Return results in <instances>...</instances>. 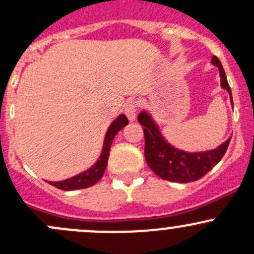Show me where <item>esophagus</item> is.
<instances>
[{"instance_id": "1", "label": "esophagus", "mask_w": 254, "mask_h": 254, "mask_svg": "<svg viewBox=\"0 0 254 254\" xmlns=\"http://www.w3.org/2000/svg\"><path fill=\"white\" fill-rule=\"evenodd\" d=\"M138 110V104L136 101H130L125 106V114L130 122H133L136 119V113Z\"/></svg>"}]
</instances>
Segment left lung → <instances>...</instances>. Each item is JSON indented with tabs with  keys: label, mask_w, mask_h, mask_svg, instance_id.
<instances>
[{
	"label": "left lung",
	"mask_w": 254,
	"mask_h": 254,
	"mask_svg": "<svg viewBox=\"0 0 254 254\" xmlns=\"http://www.w3.org/2000/svg\"><path fill=\"white\" fill-rule=\"evenodd\" d=\"M212 64L219 69L222 86L228 90L230 95L231 104V89L228 84L227 76L223 68L221 61L217 57L212 58ZM137 121L143 127L144 135V157L148 166L157 176L170 182L188 183L200 180L204 177L211 169H213L223 155L227 152L230 140H227L218 148L207 150L202 153H186L174 148L164 140L159 132L158 127L152 121L147 112L138 114Z\"/></svg>",
	"instance_id": "8db88e82"
}]
</instances>
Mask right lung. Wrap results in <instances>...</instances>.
Here are the masks:
<instances>
[{"mask_svg": "<svg viewBox=\"0 0 254 254\" xmlns=\"http://www.w3.org/2000/svg\"><path fill=\"white\" fill-rule=\"evenodd\" d=\"M127 118L124 114H121L118 118L114 121L111 127H108L107 133L105 137L104 149H102L101 157L96 161L95 165L88 171L82 172V174L77 175V176L68 178V180L60 181V182H48L49 185L54 186L55 188L61 189V190H76V189H84L88 187L94 186L95 183L99 182V180L104 176V172L107 166V160L110 157V149L111 144H112L114 136L117 135L125 125H127Z\"/></svg>", "mask_w": 254, "mask_h": 254, "instance_id": "obj_1", "label": "right lung"}]
</instances>
